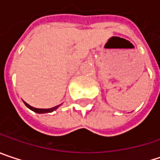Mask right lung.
<instances>
[{"mask_svg":"<svg viewBox=\"0 0 160 160\" xmlns=\"http://www.w3.org/2000/svg\"><path fill=\"white\" fill-rule=\"evenodd\" d=\"M24 104H25V106L30 108L31 110H32V111H34V112H36V113H39V114H42V113H50V112H52L53 110H55L56 108H58V107L60 106H56V107H54V108H47V109H42V108H32V107H31L30 105H28L27 103H25L24 102Z\"/></svg>","mask_w":160,"mask_h":160,"instance_id":"1","label":"right lung"}]
</instances>
